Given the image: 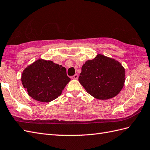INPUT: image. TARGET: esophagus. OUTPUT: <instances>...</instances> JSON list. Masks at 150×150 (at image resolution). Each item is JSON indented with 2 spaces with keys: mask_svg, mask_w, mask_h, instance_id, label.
I'll use <instances>...</instances> for the list:
<instances>
[{
  "mask_svg": "<svg viewBox=\"0 0 150 150\" xmlns=\"http://www.w3.org/2000/svg\"><path fill=\"white\" fill-rule=\"evenodd\" d=\"M79 77V76L77 74H75L74 76H71V79H77Z\"/></svg>",
  "mask_w": 150,
  "mask_h": 150,
  "instance_id": "1",
  "label": "esophagus"
}]
</instances>
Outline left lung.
<instances>
[{"label":"left lung","mask_w":150,"mask_h":150,"mask_svg":"<svg viewBox=\"0 0 150 150\" xmlns=\"http://www.w3.org/2000/svg\"><path fill=\"white\" fill-rule=\"evenodd\" d=\"M125 76V69L120 63L99 54L83 64L79 81L92 96L104 100L120 93Z\"/></svg>","instance_id":"obj_1"}]
</instances>
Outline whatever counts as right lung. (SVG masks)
Returning a JSON list of instances; mask_svg holds the SVG:
<instances>
[{
    "instance_id": "obj_1",
    "label": "right lung",
    "mask_w": 150,
    "mask_h": 150,
    "mask_svg": "<svg viewBox=\"0 0 150 150\" xmlns=\"http://www.w3.org/2000/svg\"><path fill=\"white\" fill-rule=\"evenodd\" d=\"M21 80L30 96L43 103L58 98L70 81L64 67L52 61L42 59L26 67L22 73Z\"/></svg>"
}]
</instances>
